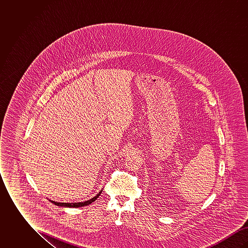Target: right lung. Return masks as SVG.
<instances>
[{"mask_svg": "<svg viewBox=\"0 0 248 248\" xmlns=\"http://www.w3.org/2000/svg\"><path fill=\"white\" fill-rule=\"evenodd\" d=\"M102 192V189L94 196L92 199L90 200L85 201V202H55V201H51L54 204L58 205V206H63V207H82V206H85V205H88L92 202H94V201L96 200L98 198V196L101 194Z\"/></svg>", "mask_w": 248, "mask_h": 248, "instance_id": "right-lung-1", "label": "right lung"}]
</instances>
